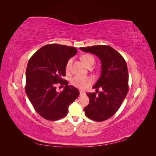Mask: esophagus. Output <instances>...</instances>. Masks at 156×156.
<instances>
[{"label": "esophagus", "mask_w": 156, "mask_h": 156, "mask_svg": "<svg viewBox=\"0 0 156 156\" xmlns=\"http://www.w3.org/2000/svg\"><path fill=\"white\" fill-rule=\"evenodd\" d=\"M79 92H80V96H82V95H83V94H85V92H83V91H81V90H80Z\"/></svg>", "instance_id": "34e87169"}]
</instances>
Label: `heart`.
I'll return each mask as SVG.
<instances>
[{
    "mask_svg": "<svg viewBox=\"0 0 156 156\" xmlns=\"http://www.w3.org/2000/svg\"><path fill=\"white\" fill-rule=\"evenodd\" d=\"M81 59L83 62L88 67L92 66L95 62L94 56L90 54H85L81 56ZM73 59L69 58L66 64V70L68 72L72 69ZM94 81L93 78L90 76H81V75H77L73 77L71 80V84L75 87H77L79 89L84 90L87 88L92 84Z\"/></svg>",
    "mask_w": 156,
    "mask_h": 156,
    "instance_id": "1",
    "label": "heart"
}]
</instances>
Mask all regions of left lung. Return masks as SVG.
I'll list each match as a JSON object with an SVG mask.
<instances>
[{
    "label": "left lung",
    "instance_id": "obj_1",
    "mask_svg": "<svg viewBox=\"0 0 156 156\" xmlns=\"http://www.w3.org/2000/svg\"><path fill=\"white\" fill-rule=\"evenodd\" d=\"M80 49L96 55L101 63V76L94 88L102 92L88 93L89 104L84 108L86 116L96 122L104 121L119 109L128 92V71L124 58L108 45H94Z\"/></svg>",
    "mask_w": 156,
    "mask_h": 156
}]
</instances>
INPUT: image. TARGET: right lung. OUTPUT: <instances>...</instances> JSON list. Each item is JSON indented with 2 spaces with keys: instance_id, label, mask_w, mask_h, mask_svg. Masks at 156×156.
Masks as SVG:
<instances>
[{
  "instance_id": "1",
  "label": "right lung",
  "mask_w": 156,
  "mask_h": 156,
  "mask_svg": "<svg viewBox=\"0 0 156 156\" xmlns=\"http://www.w3.org/2000/svg\"><path fill=\"white\" fill-rule=\"evenodd\" d=\"M74 47L48 44L33 55L26 70L25 92L35 111L48 120H57L67 115L68 107L79 95L77 88L68 85L66 64L77 53ZM64 85V90L56 91L55 85Z\"/></svg>"
}]
</instances>
